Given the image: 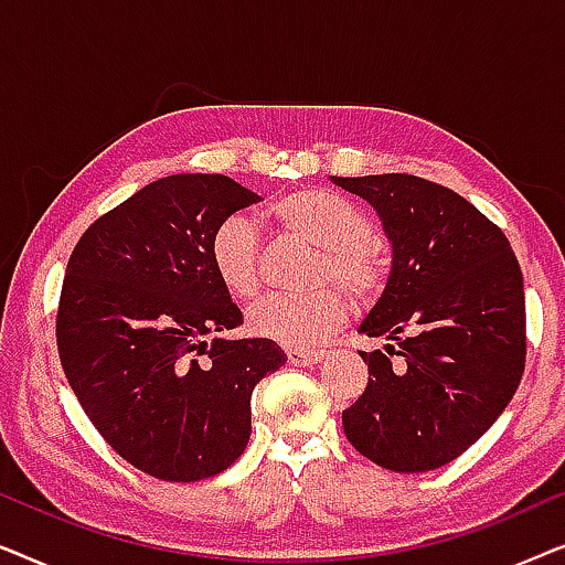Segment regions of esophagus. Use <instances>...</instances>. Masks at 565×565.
<instances>
[{
	"mask_svg": "<svg viewBox=\"0 0 565 565\" xmlns=\"http://www.w3.org/2000/svg\"><path fill=\"white\" fill-rule=\"evenodd\" d=\"M323 360V352L319 350H288V362L298 367H308V365H319Z\"/></svg>",
	"mask_w": 565,
	"mask_h": 565,
	"instance_id": "esophagus-1",
	"label": "esophagus"
}]
</instances>
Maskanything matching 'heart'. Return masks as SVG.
I'll return each mask as SVG.
<instances>
[{
	"label": "heart",
	"mask_w": 565,
	"mask_h": 565,
	"mask_svg": "<svg viewBox=\"0 0 565 565\" xmlns=\"http://www.w3.org/2000/svg\"><path fill=\"white\" fill-rule=\"evenodd\" d=\"M269 215L282 231L319 246L311 280L339 279L360 300L377 296L385 282V252L370 234L373 221L354 200L321 188L292 190L269 205ZM211 265L231 296L252 298L262 285V238L249 215L231 213L213 228ZM352 311L342 286L319 285L306 292H273L257 300L246 323L257 337L292 350L311 347L344 323Z\"/></svg>",
	"instance_id": "b5f03b06"
}]
</instances>
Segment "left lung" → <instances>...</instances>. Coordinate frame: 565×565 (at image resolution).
<instances>
[{"instance_id":"obj_1","label":"left lung","mask_w":565,"mask_h":565,"mask_svg":"<svg viewBox=\"0 0 565 565\" xmlns=\"http://www.w3.org/2000/svg\"><path fill=\"white\" fill-rule=\"evenodd\" d=\"M367 200L393 246L362 334V396L342 412L354 450L424 473L460 458L499 419L524 373L522 269L504 231L458 192L414 174L331 177Z\"/></svg>"}]
</instances>
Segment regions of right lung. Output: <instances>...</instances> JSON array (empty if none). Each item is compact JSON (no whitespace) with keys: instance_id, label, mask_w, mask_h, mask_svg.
Returning a JSON list of instances; mask_svg holds the SVG:
<instances>
[{"instance_id":"1","label":"right lung","mask_w":565,"mask_h":565,"mask_svg":"<svg viewBox=\"0 0 565 565\" xmlns=\"http://www.w3.org/2000/svg\"><path fill=\"white\" fill-rule=\"evenodd\" d=\"M226 174L146 184L84 231L66 265L56 344L105 443L161 481L226 470L252 435V391L285 365L273 339H213L244 323L211 265V234L259 203Z\"/></svg>"}]
</instances>
